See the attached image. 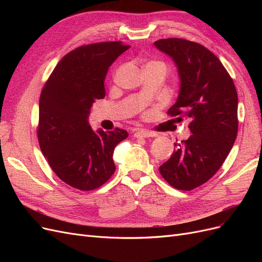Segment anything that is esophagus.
<instances>
[{
    "label": "esophagus",
    "mask_w": 262,
    "mask_h": 262,
    "mask_svg": "<svg viewBox=\"0 0 262 262\" xmlns=\"http://www.w3.org/2000/svg\"><path fill=\"white\" fill-rule=\"evenodd\" d=\"M134 137L136 138H152V137H156V133L146 131V130H139L134 133Z\"/></svg>",
    "instance_id": "1"
}]
</instances>
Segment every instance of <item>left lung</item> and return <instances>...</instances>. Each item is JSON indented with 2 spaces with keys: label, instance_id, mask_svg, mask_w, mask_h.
Here are the masks:
<instances>
[{
  "label": "left lung",
  "instance_id": "1",
  "mask_svg": "<svg viewBox=\"0 0 262 262\" xmlns=\"http://www.w3.org/2000/svg\"><path fill=\"white\" fill-rule=\"evenodd\" d=\"M154 45L171 58L180 80L178 98L168 114L190 118L192 133L173 143L160 172L173 188L189 191L212 178L231 152L238 130V96L222 62L205 47L179 38Z\"/></svg>",
  "mask_w": 262,
  "mask_h": 262
}]
</instances>
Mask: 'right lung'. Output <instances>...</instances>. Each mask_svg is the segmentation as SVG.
<instances>
[{
  "mask_svg": "<svg viewBox=\"0 0 262 262\" xmlns=\"http://www.w3.org/2000/svg\"><path fill=\"white\" fill-rule=\"evenodd\" d=\"M129 48L121 41L78 47L61 59L41 91L39 145L55 175L78 190L96 189L113 176L114 149L128 138L118 128L94 131L89 116L95 100L105 97L109 67Z\"/></svg>",
  "mask_w": 262,
  "mask_h": 262,
  "instance_id": "add662e5",
  "label": "right lung"
}]
</instances>
